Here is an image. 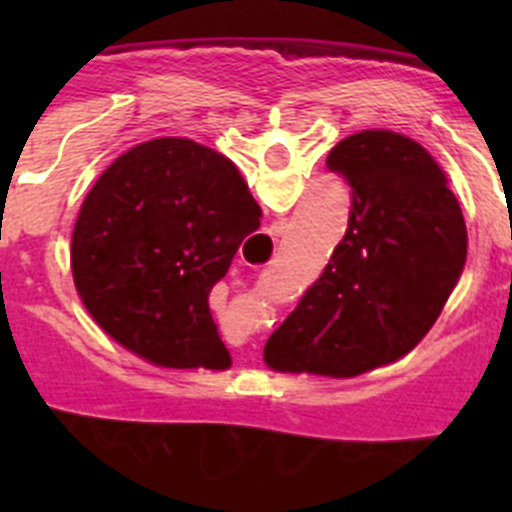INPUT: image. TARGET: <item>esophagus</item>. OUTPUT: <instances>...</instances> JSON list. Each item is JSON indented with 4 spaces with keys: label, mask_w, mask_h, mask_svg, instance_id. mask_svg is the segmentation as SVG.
I'll use <instances>...</instances> for the list:
<instances>
[{
    "label": "esophagus",
    "mask_w": 512,
    "mask_h": 512,
    "mask_svg": "<svg viewBox=\"0 0 512 512\" xmlns=\"http://www.w3.org/2000/svg\"><path fill=\"white\" fill-rule=\"evenodd\" d=\"M284 228H287V223H284V220H279V223H274V225H271V228L266 230V233L271 235V241H277L279 235H284Z\"/></svg>",
    "instance_id": "1"
}]
</instances>
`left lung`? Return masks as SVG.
Returning a JSON list of instances; mask_svg holds the SVG:
<instances>
[{"instance_id":"8db88e82","label":"left lung","mask_w":512,"mask_h":512,"mask_svg":"<svg viewBox=\"0 0 512 512\" xmlns=\"http://www.w3.org/2000/svg\"><path fill=\"white\" fill-rule=\"evenodd\" d=\"M351 187L341 243L269 336L277 372L356 377L433 328L467 261V225L433 156L392 130H361L328 153Z\"/></svg>"}]
</instances>
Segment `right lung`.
<instances>
[{
    "mask_svg": "<svg viewBox=\"0 0 512 512\" xmlns=\"http://www.w3.org/2000/svg\"><path fill=\"white\" fill-rule=\"evenodd\" d=\"M261 207L223 153L156 138L115 158L81 205L71 269L81 302L151 364L228 369L210 292Z\"/></svg>",
    "mask_w": 512,
    "mask_h": 512,
    "instance_id": "add662e5",
    "label": "right lung"
}]
</instances>
